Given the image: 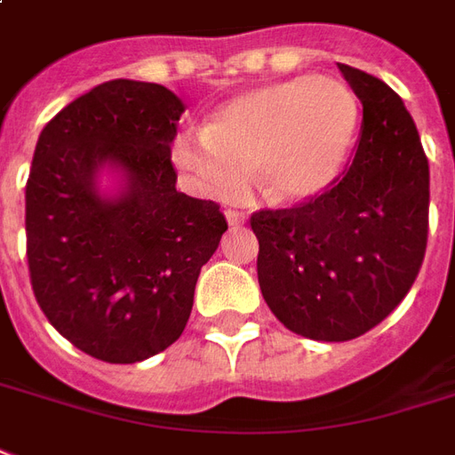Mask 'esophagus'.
I'll use <instances>...</instances> for the list:
<instances>
[{
	"mask_svg": "<svg viewBox=\"0 0 455 455\" xmlns=\"http://www.w3.org/2000/svg\"><path fill=\"white\" fill-rule=\"evenodd\" d=\"M225 218H228L230 228H240V225L247 223V215L240 213V211H225Z\"/></svg>",
	"mask_w": 455,
	"mask_h": 455,
	"instance_id": "34e87169",
	"label": "esophagus"
}]
</instances>
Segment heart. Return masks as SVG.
<instances>
[{"label":"heart","mask_w":455,"mask_h":455,"mask_svg":"<svg viewBox=\"0 0 455 455\" xmlns=\"http://www.w3.org/2000/svg\"><path fill=\"white\" fill-rule=\"evenodd\" d=\"M355 129L357 102L343 84L295 76L225 102L206 132L177 139L172 158L208 196H237L256 170L266 199L302 204L333 184Z\"/></svg>","instance_id":"b5f03b06"}]
</instances>
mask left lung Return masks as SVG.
<instances>
[{"label": "left lung", "instance_id": "1", "mask_svg": "<svg viewBox=\"0 0 455 455\" xmlns=\"http://www.w3.org/2000/svg\"><path fill=\"white\" fill-rule=\"evenodd\" d=\"M362 102L353 163L321 196L259 211V285L292 333L340 343L367 333L418 278L429 230V165L401 95L338 64Z\"/></svg>", "mask_w": 455, "mask_h": 455}]
</instances>
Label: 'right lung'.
<instances>
[{"mask_svg":"<svg viewBox=\"0 0 455 455\" xmlns=\"http://www.w3.org/2000/svg\"><path fill=\"white\" fill-rule=\"evenodd\" d=\"M184 105L165 85L115 78L40 132L26 184L30 285L54 329L110 364L163 353L182 336L201 266L228 220L175 189L172 141ZM117 166V197L97 172Z\"/></svg>","mask_w":455,"mask_h":455,"instance_id":"right-lung-1","label":"right lung"}]
</instances>
